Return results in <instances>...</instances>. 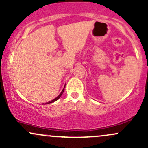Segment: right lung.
I'll use <instances>...</instances> for the list:
<instances>
[{"mask_svg": "<svg viewBox=\"0 0 148 148\" xmlns=\"http://www.w3.org/2000/svg\"><path fill=\"white\" fill-rule=\"evenodd\" d=\"M64 88H65V86H64V88H63V90H62V92H60V95H58V96L56 98H55V99H53V100H51V101H49V102H47V103H45V104H49V103H53V102H54V101H57V100H58V99H59V98H60V97H61V95H62V93H63V92H64Z\"/></svg>", "mask_w": 148, "mask_h": 148, "instance_id": "right-lung-1", "label": "right lung"}]
</instances>
